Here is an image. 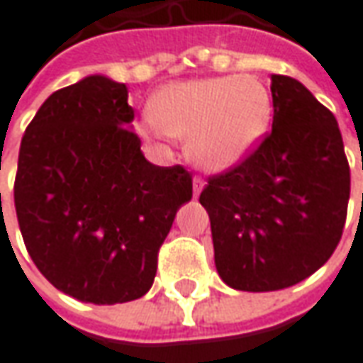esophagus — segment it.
<instances>
[{
    "mask_svg": "<svg viewBox=\"0 0 363 363\" xmlns=\"http://www.w3.org/2000/svg\"><path fill=\"white\" fill-rule=\"evenodd\" d=\"M203 186H205V181H203L201 177H195V179H193V195H195V197H199V195H201Z\"/></svg>",
    "mask_w": 363,
    "mask_h": 363,
    "instance_id": "obj_1",
    "label": "esophagus"
}]
</instances>
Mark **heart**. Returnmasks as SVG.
Listing matches in <instances>:
<instances>
[{"label":"heart","mask_w":363,"mask_h":363,"mask_svg":"<svg viewBox=\"0 0 363 363\" xmlns=\"http://www.w3.org/2000/svg\"><path fill=\"white\" fill-rule=\"evenodd\" d=\"M272 95L254 74H219L174 81L150 101L142 125L154 135L186 138L191 160L223 172L245 160L272 123Z\"/></svg>","instance_id":"b5f03b06"}]
</instances>
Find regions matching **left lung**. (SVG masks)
<instances>
[{"instance_id": "obj_1", "label": "left lung", "mask_w": 363, "mask_h": 363, "mask_svg": "<svg viewBox=\"0 0 363 363\" xmlns=\"http://www.w3.org/2000/svg\"><path fill=\"white\" fill-rule=\"evenodd\" d=\"M272 132L238 166L209 177L221 280L247 292L289 289L335 252L347 215L350 164L335 116L292 77L272 74Z\"/></svg>"}]
</instances>
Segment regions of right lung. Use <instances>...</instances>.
I'll return each instance as SVG.
<instances>
[{
	"instance_id": "right-lung-1",
	"label": "right lung",
	"mask_w": 363,
	"mask_h": 363,
	"mask_svg": "<svg viewBox=\"0 0 363 363\" xmlns=\"http://www.w3.org/2000/svg\"><path fill=\"white\" fill-rule=\"evenodd\" d=\"M132 121L128 87L91 74L42 103L20 144L13 203L26 250L83 303L150 291L158 250L193 197L191 172L148 162Z\"/></svg>"
}]
</instances>
